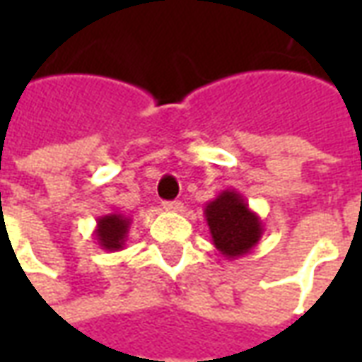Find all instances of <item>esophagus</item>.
Returning a JSON list of instances; mask_svg holds the SVG:
<instances>
[{
  "mask_svg": "<svg viewBox=\"0 0 362 362\" xmlns=\"http://www.w3.org/2000/svg\"><path fill=\"white\" fill-rule=\"evenodd\" d=\"M163 207H165L166 211L178 213V211H182V207H184V205H182L180 202H165V204H163Z\"/></svg>",
  "mask_w": 362,
  "mask_h": 362,
  "instance_id": "esophagus-1",
  "label": "esophagus"
}]
</instances>
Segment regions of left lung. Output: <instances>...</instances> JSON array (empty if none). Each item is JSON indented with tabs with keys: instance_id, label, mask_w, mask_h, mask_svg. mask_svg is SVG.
<instances>
[{
	"instance_id": "1",
	"label": "left lung",
	"mask_w": 362,
	"mask_h": 362,
	"mask_svg": "<svg viewBox=\"0 0 362 362\" xmlns=\"http://www.w3.org/2000/svg\"><path fill=\"white\" fill-rule=\"evenodd\" d=\"M205 221L215 248L227 259H238L250 254L264 235V223L248 202L236 189H223L205 204Z\"/></svg>"
}]
</instances>
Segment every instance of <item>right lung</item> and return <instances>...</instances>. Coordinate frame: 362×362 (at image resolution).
I'll list each match as a JSON object with an SVG mask.
<instances>
[{"label": "right lung", "mask_w": 362, "mask_h": 362, "mask_svg": "<svg viewBox=\"0 0 362 362\" xmlns=\"http://www.w3.org/2000/svg\"><path fill=\"white\" fill-rule=\"evenodd\" d=\"M132 219L124 213H108L96 219L95 240L106 252L124 250Z\"/></svg>", "instance_id": "add662e5"}]
</instances>
